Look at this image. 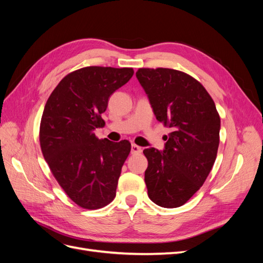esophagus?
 Wrapping results in <instances>:
<instances>
[{
    "label": "esophagus",
    "instance_id": "34e87169",
    "mask_svg": "<svg viewBox=\"0 0 263 263\" xmlns=\"http://www.w3.org/2000/svg\"><path fill=\"white\" fill-rule=\"evenodd\" d=\"M141 151H142V149H141L139 146L135 145V144H133V145H132V154H133V155H138V154H141Z\"/></svg>",
    "mask_w": 263,
    "mask_h": 263
}]
</instances>
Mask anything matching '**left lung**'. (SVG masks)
Segmentation results:
<instances>
[{
	"instance_id": "1",
	"label": "left lung",
	"mask_w": 263,
	"mask_h": 263,
	"mask_svg": "<svg viewBox=\"0 0 263 263\" xmlns=\"http://www.w3.org/2000/svg\"><path fill=\"white\" fill-rule=\"evenodd\" d=\"M136 77L156 118L172 130L163 151L144 150L148 196L161 208H179L201 189L213 168L219 145V114L205 87L185 72L140 68Z\"/></svg>"
}]
</instances>
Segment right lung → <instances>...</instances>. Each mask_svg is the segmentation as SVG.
<instances>
[{"label": "right lung", "mask_w": 263, "mask_h": 263, "mask_svg": "<svg viewBox=\"0 0 263 263\" xmlns=\"http://www.w3.org/2000/svg\"><path fill=\"white\" fill-rule=\"evenodd\" d=\"M133 68L85 67L67 74L44 108L39 142L46 162L66 194L85 210H98L116 196L130 142L99 139L108 99L130 80Z\"/></svg>", "instance_id": "1"}]
</instances>
